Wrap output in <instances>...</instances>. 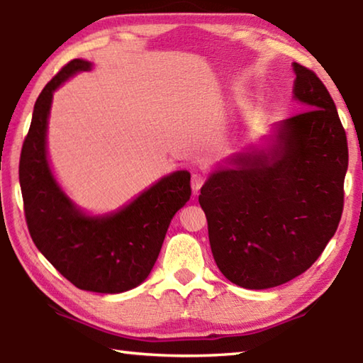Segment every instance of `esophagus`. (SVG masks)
I'll return each mask as SVG.
<instances>
[{"mask_svg": "<svg viewBox=\"0 0 363 363\" xmlns=\"http://www.w3.org/2000/svg\"><path fill=\"white\" fill-rule=\"evenodd\" d=\"M203 182H205V176L200 174V173H195L192 176V190H194V192H199L200 187L203 186Z\"/></svg>", "mask_w": 363, "mask_h": 363, "instance_id": "1", "label": "esophagus"}]
</instances>
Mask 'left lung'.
<instances>
[{"instance_id": "obj_1", "label": "left lung", "mask_w": 363, "mask_h": 363, "mask_svg": "<svg viewBox=\"0 0 363 363\" xmlns=\"http://www.w3.org/2000/svg\"><path fill=\"white\" fill-rule=\"evenodd\" d=\"M293 72V99L304 112L218 163L199 195L214 261L227 280L248 290L306 272L342 213L346 133L315 73L296 62Z\"/></svg>"}]
</instances>
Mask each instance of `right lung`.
Here are the masks:
<instances>
[{"label": "right lung", "instance_id": "add662e5", "mask_svg": "<svg viewBox=\"0 0 363 363\" xmlns=\"http://www.w3.org/2000/svg\"><path fill=\"white\" fill-rule=\"evenodd\" d=\"M91 69L89 60L73 59L41 91L22 147L19 181L30 235L41 255L79 290L115 294L149 277L171 219L190 199V173L160 177L104 214L84 211L67 195L48 155L49 113L54 91Z\"/></svg>", "mask_w": 363, "mask_h": 363}]
</instances>
